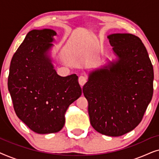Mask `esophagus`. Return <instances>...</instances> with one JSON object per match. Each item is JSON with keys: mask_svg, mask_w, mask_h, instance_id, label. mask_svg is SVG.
<instances>
[{"mask_svg": "<svg viewBox=\"0 0 159 159\" xmlns=\"http://www.w3.org/2000/svg\"><path fill=\"white\" fill-rule=\"evenodd\" d=\"M87 81H88V79H87L86 77H84V76H80L79 77V83L81 87H82L84 85V84L86 83Z\"/></svg>", "mask_w": 159, "mask_h": 159, "instance_id": "34e87169", "label": "esophagus"}]
</instances>
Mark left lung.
<instances>
[{
    "instance_id": "1",
    "label": "left lung",
    "mask_w": 159,
    "mask_h": 159,
    "mask_svg": "<svg viewBox=\"0 0 159 159\" xmlns=\"http://www.w3.org/2000/svg\"><path fill=\"white\" fill-rule=\"evenodd\" d=\"M118 60L89 75L83 86L92 127L119 137L142 121L153 93V68L144 44L132 34L108 36Z\"/></svg>"
}]
</instances>
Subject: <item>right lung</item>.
I'll list each match as a JSON object with an SVG mask.
<instances>
[{"label":"right lung","mask_w":159,"mask_h":159,"mask_svg":"<svg viewBox=\"0 0 159 159\" xmlns=\"http://www.w3.org/2000/svg\"><path fill=\"white\" fill-rule=\"evenodd\" d=\"M56 34L50 29L29 32L10 65L8 88L15 113L38 134L59 132L67 108L82 95L77 76L57 75L48 56Z\"/></svg>","instance_id":"obj_1"}]
</instances>
